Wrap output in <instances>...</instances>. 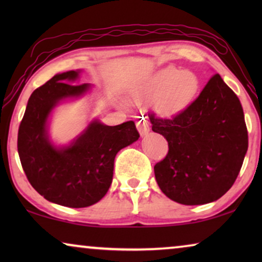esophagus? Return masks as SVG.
<instances>
[{"label":"esophagus","mask_w":262,"mask_h":262,"mask_svg":"<svg viewBox=\"0 0 262 262\" xmlns=\"http://www.w3.org/2000/svg\"><path fill=\"white\" fill-rule=\"evenodd\" d=\"M137 128L139 131L141 136H144L145 134H148L149 131V121L148 119H145L144 117H142V119L137 120Z\"/></svg>","instance_id":"1"}]
</instances>
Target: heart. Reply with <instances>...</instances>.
<instances>
[{"mask_svg":"<svg viewBox=\"0 0 262 262\" xmlns=\"http://www.w3.org/2000/svg\"><path fill=\"white\" fill-rule=\"evenodd\" d=\"M199 78L192 71L166 68L152 78L145 98L157 102V110L163 116H174L195 99L199 91Z\"/></svg>","mask_w":262,"mask_h":262,"instance_id":"heart-1","label":"heart"}]
</instances>
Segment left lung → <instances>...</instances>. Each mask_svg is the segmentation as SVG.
Listing matches in <instances>:
<instances>
[{"mask_svg": "<svg viewBox=\"0 0 262 262\" xmlns=\"http://www.w3.org/2000/svg\"><path fill=\"white\" fill-rule=\"evenodd\" d=\"M152 131L168 142L154 167L157 185L184 205L220 199L237 178L248 149V131L237 95L216 74L194 101L171 118L149 114Z\"/></svg>", "mask_w": 262, "mask_h": 262, "instance_id": "obj_1", "label": "left lung"}]
</instances>
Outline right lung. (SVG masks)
Instances as JSON below:
<instances>
[{"instance_id":"1","label":"right lung","mask_w":262,"mask_h":262,"mask_svg":"<svg viewBox=\"0 0 262 262\" xmlns=\"http://www.w3.org/2000/svg\"><path fill=\"white\" fill-rule=\"evenodd\" d=\"M77 71L56 75L32 93L17 132L21 166L35 191L49 202L68 207H87L101 200L113 178L114 157L139 137L132 120L107 126L99 121L64 149L46 136V120L56 103L78 96L89 84H70Z\"/></svg>"}]
</instances>
